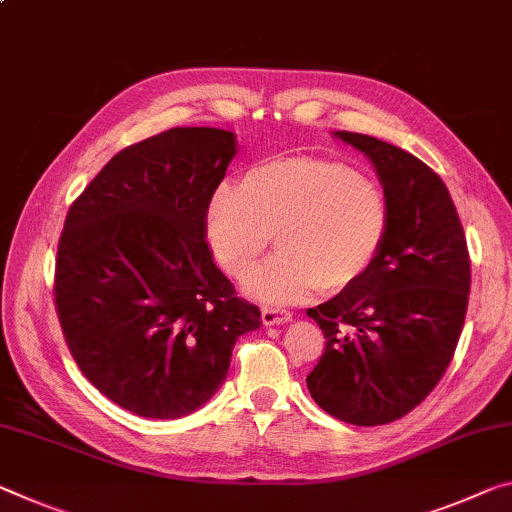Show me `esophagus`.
I'll return each instance as SVG.
<instances>
[{"instance_id":"34e87169","label":"esophagus","mask_w":512,"mask_h":512,"mask_svg":"<svg viewBox=\"0 0 512 512\" xmlns=\"http://www.w3.org/2000/svg\"><path fill=\"white\" fill-rule=\"evenodd\" d=\"M291 319L289 310H280V307H262V321L264 326H280Z\"/></svg>"}]
</instances>
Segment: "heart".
<instances>
[{"label":"heart","instance_id":"obj_1","mask_svg":"<svg viewBox=\"0 0 512 512\" xmlns=\"http://www.w3.org/2000/svg\"><path fill=\"white\" fill-rule=\"evenodd\" d=\"M389 202L371 177L319 157H282L250 168L241 189L218 186L207 239L218 264L243 280L269 246L280 250L246 289L264 303H296L360 282L383 250Z\"/></svg>","mask_w":512,"mask_h":512}]
</instances>
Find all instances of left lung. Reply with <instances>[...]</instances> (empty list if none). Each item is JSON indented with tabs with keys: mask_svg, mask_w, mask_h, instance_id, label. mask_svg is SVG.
Returning <instances> with one entry per match:
<instances>
[{
	"mask_svg": "<svg viewBox=\"0 0 512 512\" xmlns=\"http://www.w3.org/2000/svg\"><path fill=\"white\" fill-rule=\"evenodd\" d=\"M335 136L371 159L389 202V232L360 282L307 310L326 335L307 389L346 424L383 426L417 408L444 376L465 323L472 269L440 175L392 143Z\"/></svg>",
	"mask_w": 512,
	"mask_h": 512,
	"instance_id": "obj_1",
	"label": "left lung"
}]
</instances>
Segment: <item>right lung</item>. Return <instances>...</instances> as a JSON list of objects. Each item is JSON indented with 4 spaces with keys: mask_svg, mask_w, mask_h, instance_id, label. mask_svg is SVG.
I'll return each mask as SVG.
<instances>
[{
    "mask_svg": "<svg viewBox=\"0 0 512 512\" xmlns=\"http://www.w3.org/2000/svg\"><path fill=\"white\" fill-rule=\"evenodd\" d=\"M232 132L173 127L120 150L68 209L54 303L81 373L134 415L177 419L223 385L234 342L262 326L207 246Z\"/></svg>",
    "mask_w": 512,
    "mask_h": 512,
    "instance_id": "right-lung-1",
    "label": "right lung"
}]
</instances>
